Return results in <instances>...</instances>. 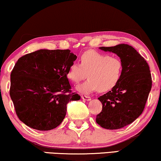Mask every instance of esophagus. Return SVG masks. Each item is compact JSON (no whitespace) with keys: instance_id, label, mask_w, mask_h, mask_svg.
Segmentation results:
<instances>
[{"instance_id":"esophagus-1","label":"esophagus","mask_w":161,"mask_h":161,"mask_svg":"<svg viewBox=\"0 0 161 161\" xmlns=\"http://www.w3.org/2000/svg\"><path fill=\"white\" fill-rule=\"evenodd\" d=\"M81 98L83 99V100H86V101H90L92 100V98L89 96H85V95H82L81 96Z\"/></svg>"}]
</instances>
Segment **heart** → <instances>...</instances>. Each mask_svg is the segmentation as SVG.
Instances as JSON below:
<instances>
[{
	"label": "heart",
	"instance_id": "b5f03b06",
	"mask_svg": "<svg viewBox=\"0 0 161 161\" xmlns=\"http://www.w3.org/2000/svg\"><path fill=\"white\" fill-rule=\"evenodd\" d=\"M123 64L117 57L89 50L81 56V64L74 62L69 66L67 76L78 83L86 77L88 80L76 87L80 93L88 94L98 90L100 92L114 89L122 78Z\"/></svg>",
	"mask_w": 161,
	"mask_h": 161
}]
</instances>
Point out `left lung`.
Listing matches in <instances>:
<instances>
[{
  "instance_id": "left-lung-1",
  "label": "left lung",
  "mask_w": 161,
  "mask_h": 161,
  "mask_svg": "<svg viewBox=\"0 0 161 161\" xmlns=\"http://www.w3.org/2000/svg\"><path fill=\"white\" fill-rule=\"evenodd\" d=\"M99 49L117 55L123 71L118 84L98 97L103 109L96 122L105 129H120L131 124L144 111L152 88L150 70L145 59L130 45L121 44Z\"/></svg>"
}]
</instances>
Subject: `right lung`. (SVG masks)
<instances>
[{"label":"right lung","instance_id":"right-lung-1","mask_svg":"<svg viewBox=\"0 0 161 161\" xmlns=\"http://www.w3.org/2000/svg\"><path fill=\"white\" fill-rule=\"evenodd\" d=\"M76 58L69 50L41 49L18 59L9 94L21 122L37 130H50L62 122L67 103L80 99L72 93L67 77Z\"/></svg>","mask_w":161,"mask_h":161}]
</instances>
